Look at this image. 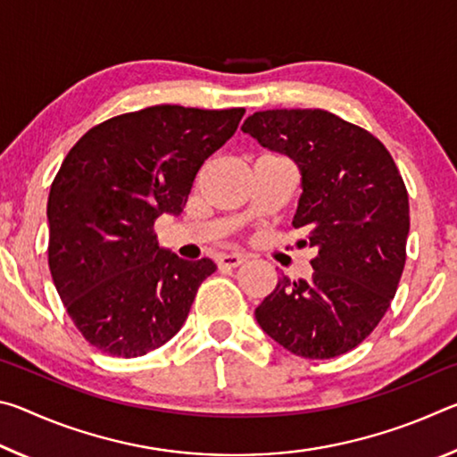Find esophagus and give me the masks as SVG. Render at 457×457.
I'll use <instances>...</instances> for the list:
<instances>
[{"mask_svg": "<svg viewBox=\"0 0 457 457\" xmlns=\"http://www.w3.org/2000/svg\"><path fill=\"white\" fill-rule=\"evenodd\" d=\"M245 262V256H242V253H223V256L218 260V266L223 270V268H237L242 266Z\"/></svg>", "mask_w": 457, "mask_h": 457, "instance_id": "34e87169", "label": "esophagus"}]
</instances>
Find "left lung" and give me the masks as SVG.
<instances>
[{
    "label": "left lung",
    "instance_id": "1",
    "mask_svg": "<svg viewBox=\"0 0 457 457\" xmlns=\"http://www.w3.org/2000/svg\"><path fill=\"white\" fill-rule=\"evenodd\" d=\"M244 133L288 154L303 175L294 229L319 250L311 280L282 278L256 308L268 337L304 359L359 346L391 306L405 268L407 187L375 135L320 108L247 117Z\"/></svg>",
    "mask_w": 457,
    "mask_h": 457
}]
</instances>
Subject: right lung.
<instances>
[{"instance_id": "1", "label": "right lung", "mask_w": 457, "mask_h": 457, "mask_svg": "<svg viewBox=\"0 0 457 457\" xmlns=\"http://www.w3.org/2000/svg\"><path fill=\"white\" fill-rule=\"evenodd\" d=\"M244 112L157 104L119 114L62 161L48 197V264L68 316L98 351L143 357L183 327L215 264L161 250L153 226L181 213L201 165Z\"/></svg>"}]
</instances>
